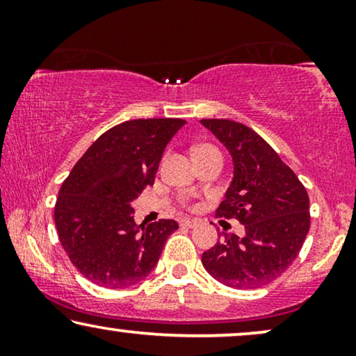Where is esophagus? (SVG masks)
Returning a JSON list of instances; mask_svg holds the SVG:
<instances>
[{
	"label": "esophagus",
	"mask_w": 356,
	"mask_h": 356,
	"mask_svg": "<svg viewBox=\"0 0 356 356\" xmlns=\"http://www.w3.org/2000/svg\"><path fill=\"white\" fill-rule=\"evenodd\" d=\"M179 225L186 228H194L196 225H199V222L196 218H183V220H179Z\"/></svg>",
	"instance_id": "1"
}]
</instances>
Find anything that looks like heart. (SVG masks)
<instances>
[{
	"label": "heart",
	"mask_w": 356,
	"mask_h": 356,
	"mask_svg": "<svg viewBox=\"0 0 356 356\" xmlns=\"http://www.w3.org/2000/svg\"><path fill=\"white\" fill-rule=\"evenodd\" d=\"M207 149H213L211 145H197L196 149H194V152H201V150H207Z\"/></svg>",
	"instance_id": "heart-1"
}]
</instances>
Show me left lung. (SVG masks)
Returning a JSON list of instances; mask_svg holds the SVG:
<instances>
[{
  "instance_id": "8db88e82",
  "label": "left lung",
  "mask_w": 356,
  "mask_h": 356,
  "mask_svg": "<svg viewBox=\"0 0 356 356\" xmlns=\"http://www.w3.org/2000/svg\"><path fill=\"white\" fill-rule=\"evenodd\" d=\"M225 145L233 178L217 216L236 218L245 235L225 233L202 252L213 279L233 289H259L296 259L309 232V197L279 154L248 126L232 120H201Z\"/></svg>"
}]
</instances>
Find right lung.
Wrapping results in <instances>:
<instances>
[{
    "mask_svg": "<svg viewBox=\"0 0 356 356\" xmlns=\"http://www.w3.org/2000/svg\"><path fill=\"white\" fill-rule=\"evenodd\" d=\"M186 121L131 120L87 149L61 184L55 225L65 251L87 280L126 289L145 279L178 223L134 222L131 202L152 186L163 150Z\"/></svg>",
    "mask_w": 356,
    "mask_h": 356,
    "instance_id": "right-lung-1",
    "label": "right lung"
}]
</instances>
